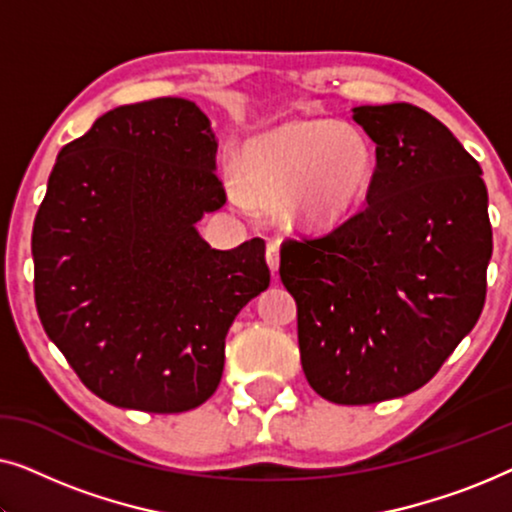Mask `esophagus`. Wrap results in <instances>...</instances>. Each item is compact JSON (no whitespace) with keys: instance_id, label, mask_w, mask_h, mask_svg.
Instances as JSON below:
<instances>
[{"instance_id":"obj_1","label":"esophagus","mask_w":512,"mask_h":512,"mask_svg":"<svg viewBox=\"0 0 512 512\" xmlns=\"http://www.w3.org/2000/svg\"><path fill=\"white\" fill-rule=\"evenodd\" d=\"M265 261H268L272 275L277 277V270H279V247H277V242H268V249H265Z\"/></svg>"}]
</instances>
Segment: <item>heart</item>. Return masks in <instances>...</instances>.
<instances>
[{"label":"heart","instance_id":"heart-1","mask_svg":"<svg viewBox=\"0 0 512 512\" xmlns=\"http://www.w3.org/2000/svg\"><path fill=\"white\" fill-rule=\"evenodd\" d=\"M377 160L368 137L349 123L298 121L244 146L242 172L230 167L228 191L242 209L289 198L293 219L335 228L359 212L375 184Z\"/></svg>","mask_w":512,"mask_h":512}]
</instances>
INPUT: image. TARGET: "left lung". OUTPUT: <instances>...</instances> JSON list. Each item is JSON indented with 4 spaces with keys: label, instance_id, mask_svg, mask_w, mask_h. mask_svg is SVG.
Listing matches in <instances>:
<instances>
[{
    "label": "left lung",
    "instance_id": "left-lung-1",
    "mask_svg": "<svg viewBox=\"0 0 512 512\" xmlns=\"http://www.w3.org/2000/svg\"><path fill=\"white\" fill-rule=\"evenodd\" d=\"M377 144L370 198L317 237L284 240L310 387L370 405L424 387L473 331L487 296L492 223L471 153L412 104L356 107Z\"/></svg>",
    "mask_w": 512,
    "mask_h": 512
}]
</instances>
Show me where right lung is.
<instances>
[{"instance_id":"obj_1","label":"right lung","mask_w":512,"mask_h":512,"mask_svg":"<svg viewBox=\"0 0 512 512\" xmlns=\"http://www.w3.org/2000/svg\"><path fill=\"white\" fill-rule=\"evenodd\" d=\"M209 118L181 97L125 104L62 146L32 228L41 326L118 408L186 412L221 382L226 333L268 289L265 242L212 249L226 205Z\"/></svg>"}]
</instances>
